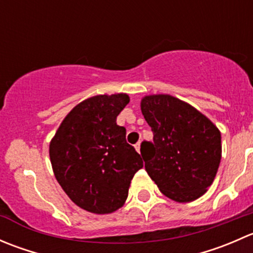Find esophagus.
I'll list each match as a JSON object with an SVG mask.
<instances>
[{
	"mask_svg": "<svg viewBox=\"0 0 253 253\" xmlns=\"http://www.w3.org/2000/svg\"><path fill=\"white\" fill-rule=\"evenodd\" d=\"M134 147H136V150H137V152L141 153V141H139L138 143H137V144L134 145Z\"/></svg>",
	"mask_w": 253,
	"mask_h": 253,
	"instance_id": "esophagus-1",
	"label": "esophagus"
}]
</instances>
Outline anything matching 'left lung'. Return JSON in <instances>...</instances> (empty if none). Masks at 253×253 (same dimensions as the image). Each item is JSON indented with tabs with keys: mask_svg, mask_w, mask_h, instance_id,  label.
Listing matches in <instances>:
<instances>
[{
	"mask_svg": "<svg viewBox=\"0 0 253 253\" xmlns=\"http://www.w3.org/2000/svg\"><path fill=\"white\" fill-rule=\"evenodd\" d=\"M141 110L154 136L153 142L141 145L148 150L143 158L148 175L176 202L197 200L218 171L219 129L205 115L171 95L145 96Z\"/></svg>",
	"mask_w": 253,
	"mask_h": 253,
	"instance_id": "8db88e82",
	"label": "left lung"
}]
</instances>
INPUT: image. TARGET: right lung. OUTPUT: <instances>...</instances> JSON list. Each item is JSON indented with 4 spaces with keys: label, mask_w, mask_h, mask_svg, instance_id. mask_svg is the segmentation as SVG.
I'll use <instances>...</instances> for the list:
<instances>
[{
    "label": "right lung",
    "mask_w": 253,
    "mask_h": 253,
    "mask_svg": "<svg viewBox=\"0 0 253 253\" xmlns=\"http://www.w3.org/2000/svg\"><path fill=\"white\" fill-rule=\"evenodd\" d=\"M129 103L127 94L96 95L65 117L50 143L56 180L78 207L96 214L124 206L141 155L126 141L116 117Z\"/></svg>",
    "instance_id": "1"
}]
</instances>
